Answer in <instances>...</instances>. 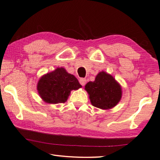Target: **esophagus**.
<instances>
[{
  "mask_svg": "<svg viewBox=\"0 0 160 160\" xmlns=\"http://www.w3.org/2000/svg\"><path fill=\"white\" fill-rule=\"evenodd\" d=\"M79 82L82 86H84V85L86 84V79H85V78H80Z\"/></svg>",
  "mask_w": 160,
  "mask_h": 160,
  "instance_id": "esophagus-1",
  "label": "esophagus"
}]
</instances>
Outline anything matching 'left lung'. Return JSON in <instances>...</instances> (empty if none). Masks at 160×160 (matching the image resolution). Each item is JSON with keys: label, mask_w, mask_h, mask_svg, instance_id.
Here are the masks:
<instances>
[{"label": "left lung", "mask_w": 160, "mask_h": 160, "mask_svg": "<svg viewBox=\"0 0 160 160\" xmlns=\"http://www.w3.org/2000/svg\"><path fill=\"white\" fill-rule=\"evenodd\" d=\"M85 89L92 106L105 110L116 106L122 96L121 85L113 76L103 71L98 74L93 82H88Z\"/></svg>", "instance_id": "left-lung-1"}]
</instances>
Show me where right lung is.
<instances>
[{
    "label": "right lung",
    "mask_w": 160,
    "mask_h": 160,
    "mask_svg": "<svg viewBox=\"0 0 160 160\" xmlns=\"http://www.w3.org/2000/svg\"><path fill=\"white\" fill-rule=\"evenodd\" d=\"M82 87L77 78L69 74L63 68L43 75L37 83L38 92L47 103H63L67 101L70 91Z\"/></svg>",
    "instance_id": "right-lung-1"
}]
</instances>
